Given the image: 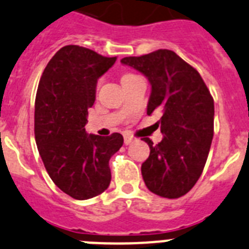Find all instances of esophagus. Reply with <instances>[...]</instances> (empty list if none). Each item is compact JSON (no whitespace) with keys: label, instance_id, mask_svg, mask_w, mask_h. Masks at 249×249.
<instances>
[{"label":"esophagus","instance_id":"34e87169","mask_svg":"<svg viewBox=\"0 0 249 249\" xmlns=\"http://www.w3.org/2000/svg\"><path fill=\"white\" fill-rule=\"evenodd\" d=\"M133 142H135V139H133V137H131V136L128 135H124V145H131Z\"/></svg>","mask_w":249,"mask_h":249}]
</instances>
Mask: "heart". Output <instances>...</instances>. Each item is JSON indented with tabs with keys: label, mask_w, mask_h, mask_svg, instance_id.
<instances>
[{
	"label": "heart",
	"mask_w": 249,
	"mask_h": 249,
	"mask_svg": "<svg viewBox=\"0 0 249 249\" xmlns=\"http://www.w3.org/2000/svg\"><path fill=\"white\" fill-rule=\"evenodd\" d=\"M131 76H135L133 74H124V75L122 76V79H126V78H131Z\"/></svg>",
	"instance_id": "obj_1"
}]
</instances>
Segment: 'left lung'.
<instances>
[{
  "instance_id": "left-lung-1",
  "label": "left lung",
  "mask_w": 249,
  "mask_h": 249,
  "mask_svg": "<svg viewBox=\"0 0 249 249\" xmlns=\"http://www.w3.org/2000/svg\"><path fill=\"white\" fill-rule=\"evenodd\" d=\"M139 70L151 84L147 114L161 112L162 140L150 146L142 163L143 181L162 197L185 195L200 178L214 132V101L200 74L171 50L160 49L121 60Z\"/></svg>"
}]
</instances>
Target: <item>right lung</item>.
Returning <instances> with one entry per match:
<instances>
[{"label": "right lung", "mask_w": 249, "mask_h": 249, "mask_svg": "<svg viewBox=\"0 0 249 249\" xmlns=\"http://www.w3.org/2000/svg\"><path fill=\"white\" fill-rule=\"evenodd\" d=\"M116 60L82 46H64L46 65L36 93L39 154L55 185L76 200L109 186V159L123 145L121 133L102 137L84 128L97 82Z\"/></svg>", "instance_id": "obj_1"}]
</instances>
